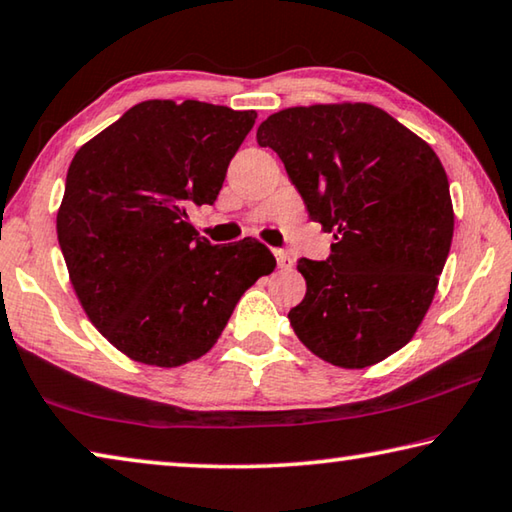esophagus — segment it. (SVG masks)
I'll use <instances>...</instances> for the list:
<instances>
[{"label":"esophagus","mask_w":512,"mask_h":512,"mask_svg":"<svg viewBox=\"0 0 512 512\" xmlns=\"http://www.w3.org/2000/svg\"><path fill=\"white\" fill-rule=\"evenodd\" d=\"M275 253V259H277V266L282 268V271H291V266H293V257L289 255V253H284V250H273Z\"/></svg>","instance_id":"34e87169"}]
</instances>
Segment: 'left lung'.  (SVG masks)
Returning a JSON list of instances; mask_svg holds the SVG:
<instances>
[{
  "mask_svg": "<svg viewBox=\"0 0 512 512\" xmlns=\"http://www.w3.org/2000/svg\"><path fill=\"white\" fill-rule=\"evenodd\" d=\"M307 205L334 232L323 262L298 259L307 293L289 311L316 357L366 368L411 341L454 235L447 173L431 146L370 103L287 108L262 121Z\"/></svg>",
  "mask_w": 512,
  "mask_h": 512,
  "instance_id": "1",
  "label": "left lung"
}]
</instances>
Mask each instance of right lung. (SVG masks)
Segmentation results:
<instances>
[{"label": "right lung", "mask_w": 512, "mask_h": 512, "mask_svg": "<svg viewBox=\"0 0 512 512\" xmlns=\"http://www.w3.org/2000/svg\"><path fill=\"white\" fill-rule=\"evenodd\" d=\"M255 110L144 101L76 151L56 232L94 327L128 357L173 368L219 339L239 298L275 268L257 239L212 246L189 223L214 205Z\"/></svg>", "instance_id": "add662e5"}]
</instances>
